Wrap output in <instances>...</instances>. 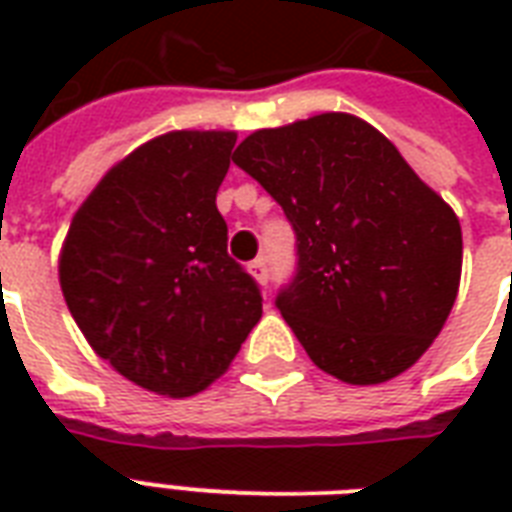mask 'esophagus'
<instances>
[{
  "label": "esophagus",
  "mask_w": 512,
  "mask_h": 512,
  "mask_svg": "<svg viewBox=\"0 0 512 512\" xmlns=\"http://www.w3.org/2000/svg\"><path fill=\"white\" fill-rule=\"evenodd\" d=\"M249 273L255 276L260 284H268V279H271V273H268V263H265V257H257V260H252L249 263Z\"/></svg>",
  "instance_id": "esophagus-1"
}]
</instances>
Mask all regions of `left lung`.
<instances>
[{"instance_id": "obj_1", "label": "left lung", "mask_w": 512, "mask_h": 512, "mask_svg": "<svg viewBox=\"0 0 512 512\" xmlns=\"http://www.w3.org/2000/svg\"><path fill=\"white\" fill-rule=\"evenodd\" d=\"M297 236L281 311L305 353L350 385L406 372L444 329L462 273V228L398 148L350 114L252 132L233 154Z\"/></svg>"}]
</instances>
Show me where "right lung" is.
<instances>
[{"label":"right lung","instance_id":"add662e5","mask_svg":"<svg viewBox=\"0 0 512 512\" xmlns=\"http://www.w3.org/2000/svg\"><path fill=\"white\" fill-rule=\"evenodd\" d=\"M233 146L236 132L215 130L148 140L95 185L60 249V289L92 350L162 396L207 388L263 316L215 204Z\"/></svg>","mask_w":512,"mask_h":512}]
</instances>
